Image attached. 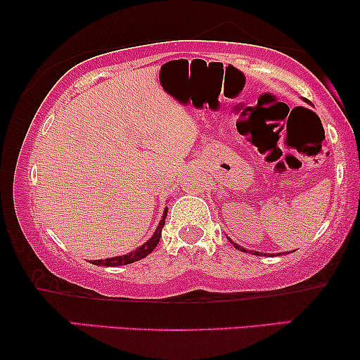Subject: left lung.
<instances>
[{"mask_svg": "<svg viewBox=\"0 0 360 360\" xmlns=\"http://www.w3.org/2000/svg\"><path fill=\"white\" fill-rule=\"evenodd\" d=\"M231 243H233V240H231ZM234 244V248L236 249H239V250H243V252H245V249L244 248H240V245H238V244H236V243H233ZM249 254H255V255H260L259 252H255V250H250V252Z\"/></svg>", "mask_w": 360, "mask_h": 360, "instance_id": "1", "label": "left lung"}]
</instances>
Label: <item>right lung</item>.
I'll use <instances>...</instances> for the list:
<instances>
[{"mask_svg": "<svg viewBox=\"0 0 360 360\" xmlns=\"http://www.w3.org/2000/svg\"><path fill=\"white\" fill-rule=\"evenodd\" d=\"M165 216H167V208H165V211H164V216H162L159 226H157L155 233L152 234V238H150L149 240H147L146 244H142L141 248H137L136 250H132V252H129V254L120 255V257L93 260L91 264H95V265H105V267H117V265H127V264L137 262V260L147 257V255H149V254L152 252V250L155 249V245L159 244L160 236H162V228H164V224H165Z\"/></svg>", "mask_w": 360, "mask_h": 360, "instance_id": "obj_1", "label": "right lung"}]
</instances>
